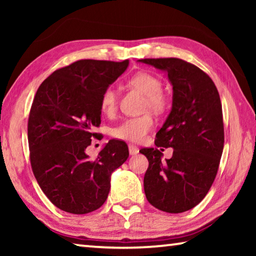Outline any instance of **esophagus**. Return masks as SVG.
<instances>
[{
	"mask_svg": "<svg viewBox=\"0 0 256 256\" xmlns=\"http://www.w3.org/2000/svg\"><path fill=\"white\" fill-rule=\"evenodd\" d=\"M128 152L131 156H136V154H138V148L133 144H128Z\"/></svg>",
	"mask_w": 256,
	"mask_h": 256,
	"instance_id": "34e87169",
	"label": "esophagus"
}]
</instances>
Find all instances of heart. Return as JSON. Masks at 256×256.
<instances>
[{
	"label": "heart",
	"instance_id": "obj_1",
	"mask_svg": "<svg viewBox=\"0 0 256 256\" xmlns=\"http://www.w3.org/2000/svg\"><path fill=\"white\" fill-rule=\"evenodd\" d=\"M130 84L146 94V107H149L150 110L160 112L166 107L167 100L162 92V81L157 76L146 72H140L130 79ZM116 106H118V94H116L115 89L110 86L102 94L100 108L102 112L112 115L115 112ZM152 118L150 115H144L140 118L125 120L124 122L112 130V134L120 140L140 142L152 128Z\"/></svg>",
	"mask_w": 256,
	"mask_h": 256
}]
</instances>
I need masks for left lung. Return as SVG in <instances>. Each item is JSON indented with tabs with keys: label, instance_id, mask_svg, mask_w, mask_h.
Here are the masks:
<instances>
[{
	"label": "left lung",
	"instance_id": "obj_1",
	"mask_svg": "<svg viewBox=\"0 0 256 256\" xmlns=\"http://www.w3.org/2000/svg\"><path fill=\"white\" fill-rule=\"evenodd\" d=\"M138 62L166 72L172 86V110L154 142L174 149L172 157L162 160L157 148L140 150L149 162L144 193L157 209L180 214L198 206L216 178L224 141L222 102L211 78L193 64L172 58Z\"/></svg>",
	"mask_w": 256,
	"mask_h": 256
}]
</instances>
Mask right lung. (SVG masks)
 <instances>
[{"label":"right lung","instance_id":"obj_1","mask_svg":"<svg viewBox=\"0 0 256 256\" xmlns=\"http://www.w3.org/2000/svg\"><path fill=\"white\" fill-rule=\"evenodd\" d=\"M128 66V60H76L52 73L34 98L28 120L34 175L50 201L68 214L99 209L112 172L128 158L126 144L114 138L94 160L86 154L102 122V94Z\"/></svg>","mask_w":256,"mask_h":256}]
</instances>
